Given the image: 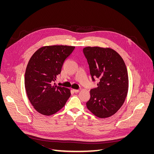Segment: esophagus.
I'll return each mask as SVG.
<instances>
[{"label": "esophagus", "mask_w": 154, "mask_h": 154, "mask_svg": "<svg viewBox=\"0 0 154 154\" xmlns=\"http://www.w3.org/2000/svg\"><path fill=\"white\" fill-rule=\"evenodd\" d=\"M73 91H74V92L77 93V92H80V90H78V89H73Z\"/></svg>", "instance_id": "1"}]
</instances>
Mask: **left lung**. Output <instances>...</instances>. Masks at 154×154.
Returning <instances> with one entry per match:
<instances>
[{
	"label": "left lung",
	"instance_id": "1",
	"mask_svg": "<svg viewBox=\"0 0 154 154\" xmlns=\"http://www.w3.org/2000/svg\"><path fill=\"white\" fill-rule=\"evenodd\" d=\"M83 51L92 81L100 80L97 87L90 91L87 109L98 118L110 117L122 107L127 96L128 76L124 60L110 48L86 47Z\"/></svg>",
	"mask_w": 154,
	"mask_h": 154
}]
</instances>
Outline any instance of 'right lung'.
Instances as JSON below:
<instances>
[{
	"mask_svg": "<svg viewBox=\"0 0 154 154\" xmlns=\"http://www.w3.org/2000/svg\"><path fill=\"white\" fill-rule=\"evenodd\" d=\"M74 48L67 45L44 46L30 58L25 73V88L31 103L41 114L51 116L57 112L71 96L69 88L57 86L54 82Z\"/></svg>",
	"mask_w": 154,
	"mask_h": 154,
	"instance_id": "right-lung-1",
	"label": "right lung"
}]
</instances>
